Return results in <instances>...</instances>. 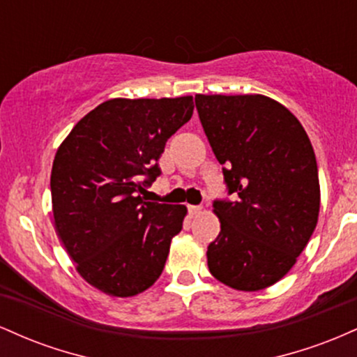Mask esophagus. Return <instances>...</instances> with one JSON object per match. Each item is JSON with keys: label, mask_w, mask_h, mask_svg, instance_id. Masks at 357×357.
<instances>
[{"label": "esophagus", "mask_w": 357, "mask_h": 357, "mask_svg": "<svg viewBox=\"0 0 357 357\" xmlns=\"http://www.w3.org/2000/svg\"><path fill=\"white\" fill-rule=\"evenodd\" d=\"M202 210H203V208L202 206H196V204H190V206H188V211H190L191 216L199 215V213H202Z\"/></svg>", "instance_id": "obj_1"}]
</instances>
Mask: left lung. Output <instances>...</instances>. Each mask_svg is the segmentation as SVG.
<instances>
[{"instance_id":"left-lung-1","label":"left lung","mask_w":357,"mask_h":357,"mask_svg":"<svg viewBox=\"0 0 357 357\" xmlns=\"http://www.w3.org/2000/svg\"><path fill=\"white\" fill-rule=\"evenodd\" d=\"M196 110L228 195L215 199L221 231L208 268L225 285L255 292L296 264L321 206L317 161L297 117L265 96H196Z\"/></svg>"}]
</instances>
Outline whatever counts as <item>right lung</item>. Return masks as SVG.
I'll list each match as a JSON object with an SVG mask.
<instances>
[{
    "instance_id": "obj_1",
    "label": "right lung",
    "mask_w": 357,
    "mask_h": 357,
    "mask_svg": "<svg viewBox=\"0 0 357 357\" xmlns=\"http://www.w3.org/2000/svg\"><path fill=\"white\" fill-rule=\"evenodd\" d=\"M192 97L112 99L77 122L52 167L53 218L90 285L116 297L144 292L165 268L186 206L144 202L165 146L192 116Z\"/></svg>"
}]
</instances>
